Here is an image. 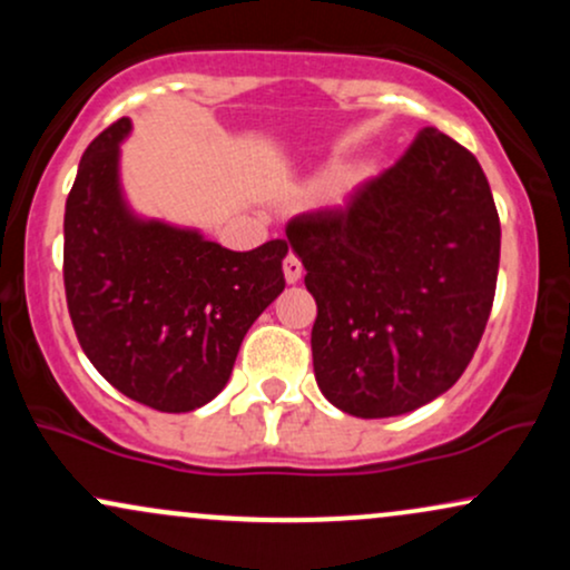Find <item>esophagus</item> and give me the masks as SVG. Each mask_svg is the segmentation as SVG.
<instances>
[{"instance_id":"obj_1","label":"esophagus","mask_w":570,"mask_h":570,"mask_svg":"<svg viewBox=\"0 0 570 570\" xmlns=\"http://www.w3.org/2000/svg\"><path fill=\"white\" fill-rule=\"evenodd\" d=\"M284 278H286V284H297V281L303 278V263H299V259L294 257V254H286V259H284Z\"/></svg>"}]
</instances>
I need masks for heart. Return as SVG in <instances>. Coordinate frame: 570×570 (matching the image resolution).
Segmentation results:
<instances>
[{
    "label": "heart",
    "instance_id": "b5f03b06",
    "mask_svg": "<svg viewBox=\"0 0 570 570\" xmlns=\"http://www.w3.org/2000/svg\"><path fill=\"white\" fill-rule=\"evenodd\" d=\"M364 176H367V168H362V171H353V174H348L345 176V179H340L337 181V174L335 171H322V174H316L313 176L311 181H307V189H311V193H330L332 189V195L330 198L335 200V203H343L345 198H348V193L353 187L358 185V181L364 179Z\"/></svg>",
    "mask_w": 570,
    "mask_h": 570
}]
</instances>
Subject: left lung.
Wrapping results in <instances>:
<instances>
[{
	"instance_id": "left-lung-1",
	"label": "left lung",
	"mask_w": 570,
	"mask_h": 570,
	"mask_svg": "<svg viewBox=\"0 0 570 570\" xmlns=\"http://www.w3.org/2000/svg\"><path fill=\"white\" fill-rule=\"evenodd\" d=\"M286 238L318 305L313 372L337 410L404 415L463 375L501 254L493 193L469 149L423 128L348 206L299 214Z\"/></svg>"
}]
</instances>
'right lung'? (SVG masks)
Segmentation results:
<instances>
[{"label":"right lung","instance_id":"right-lung-1","mask_svg":"<svg viewBox=\"0 0 570 570\" xmlns=\"http://www.w3.org/2000/svg\"><path fill=\"white\" fill-rule=\"evenodd\" d=\"M122 117L85 149L63 214V286L77 340L104 381L160 412H189L230 381L248 326L284 292L286 240L252 252L130 212Z\"/></svg>","mask_w":570,"mask_h":570}]
</instances>
